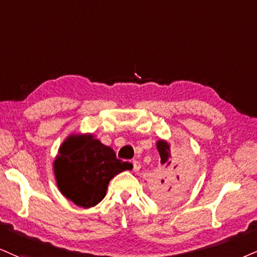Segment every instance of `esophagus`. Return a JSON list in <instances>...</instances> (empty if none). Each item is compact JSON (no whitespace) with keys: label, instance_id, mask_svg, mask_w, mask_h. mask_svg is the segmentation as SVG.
Masks as SVG:
<instances>
[{"label":"esophagus","instance_id":"obj_1","mask_svg":"<svg viewBox=\"0 0 257 257\" xmlns=\"http://www.w3.org/2000/svg\"><path fill=\"white\" fill-rule=\"evenodd\" d=\"M132 164H134V172H138V170L141 169V163H139L138 161L134 160V162H132Z\"/></svg>","mask_w":257,"mask_h":257}]
</instances>
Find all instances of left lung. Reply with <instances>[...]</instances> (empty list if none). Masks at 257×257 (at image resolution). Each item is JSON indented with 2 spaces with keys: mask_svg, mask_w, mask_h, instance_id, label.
<instances>
[{
  "mask_svg": "<svg viewBox=\"0 0 257 257\" xmlns=\"http://www.w3.org/2000/svg\"><path fill=\"white\" fill-rule=\"evenodd\" d=\"M156 148L161 157V167L157 172V179L154 180L153 188L158 200H170L182 195L191 183V173L185 163L179 166L173 161L170 144L164 139L157 141Z\"/></svg>",
  "mask_w": 257,
  "mask_h": 257,
  "instance_id": "left-lung-1",
  "label": "left lung"
}]
</instances>
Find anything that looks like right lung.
<instances>
[{
  "label": "right lung",
  "instance_id": "1",
  "mask_svg": "<svg viewBox=\"0 0 257 257\" xmlns=\"http://www.w3.org/2000/svg\"><path fill=\"white\" fill-rule=\"evenodd\" d=\"M132 164L116 158L112 148L93 134H71L64 139L53 161L58 189L68 200L83 208L97 205L106 196L108 183Z\"/></svg>",
  "mask_w": 257,
  "mask_h": 257
}]
</instances>
